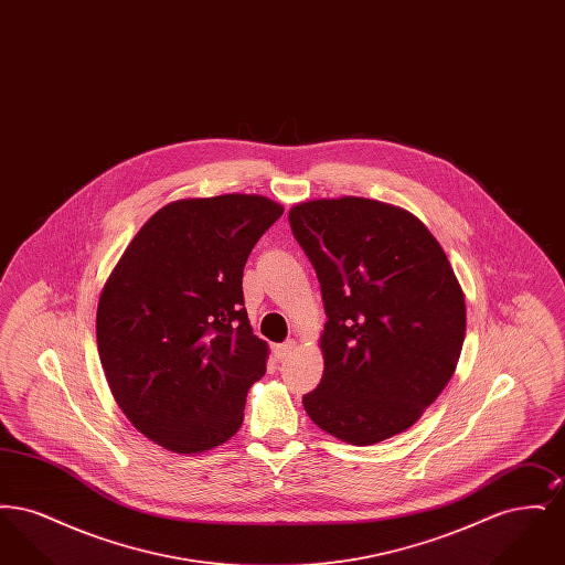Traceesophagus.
<instances>
[{
    "label": "esophagus",
    "mask_w": 565,
    "mask_h": 565,
    "mask_svg": "<svg viewBox=\"0 0 565 565\" xmlns=\"http://www.w3.org/2000/svg\"><path fill=\"white\" fill-rule=\"evenodd\" d=\"M296 343L295 341H286V343H281V345H275V358L277 360H286L292 351H295Z\"/></svg>",
    "instance_id": "1"
}]
</instances>
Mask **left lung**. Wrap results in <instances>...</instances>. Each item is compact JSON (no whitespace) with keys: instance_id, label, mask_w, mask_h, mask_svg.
<instances>
[{"instance_id":"8db88e82","label":"left lung","mask_w":565,"mask_h":565,"mask_svg":"<svg viewBox=\"0 0 565 565\" xmlns=\"http://www.w3.org/2000/svg\"><path fill=\"white\" fill-rule=\"evenodd\" d=\"M288 217L328 316L307 415L358 447L403 434L456 373L466 337V300L445 249L417 215L375 199H313Z\"/></svg>"}]
</instances>
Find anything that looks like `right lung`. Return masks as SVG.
I'll return each mask as SVG.
<instances>
[{
	"label": "right lung",
	"instance_id": "add662e5",
	"mask_svg": "<svg viewBox=\"0 0 565 565\" xmlns=\"http://www.w3.org/2000/svg\"><path fill=\"white\" fill-rule=\"evenodd\" d=\"M284 205L263 194L167 203L135 235L97 305L109 392L146 438L180 456L231 440L269 345L243 307V267Z\"/></svg>",
	"mask_w": 565,
	"mask_h": 565
}]
</instances>
